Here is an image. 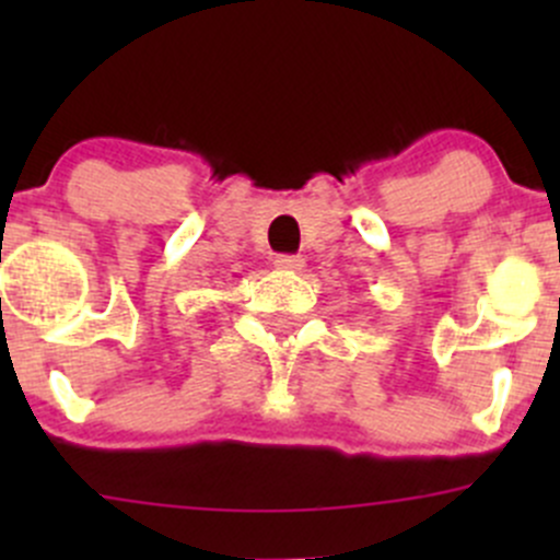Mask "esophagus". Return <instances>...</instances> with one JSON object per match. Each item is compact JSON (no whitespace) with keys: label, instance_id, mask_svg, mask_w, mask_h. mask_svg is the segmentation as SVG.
<instances>
[{"label":"esophagus","instance_id":"obj_1","mask_svg":"<svg viewBox=\"0 0 560 560\" xmlns=\"http://www.w3.org/2000/svg\"><path fill=\"white\" fill-rule=\"evenodd\" d=\"M273 265L279 270H290V273H303V268H306V259L303 257H276Z\"/></svg>","mask_w":560,"mask_h":560}]
</instances>
